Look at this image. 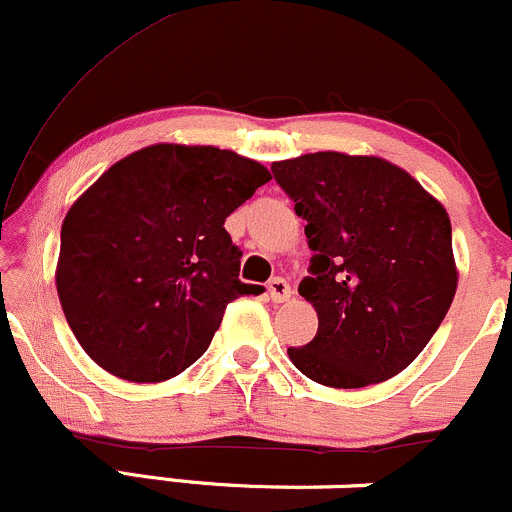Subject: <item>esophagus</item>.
<instances>
[{"label": "esophagus", "mask_w": 512, "mask_h": 512, "mask_svg": "<svg viewBox=\"0 0 512 512\" xmlns=\"http://www.w3.org/2000/svg\"><path fill=\"white\" fill-rule=\"evenodd\" d=\"M267 291H269V298H272L274 303H284V301H289V298H291L289 281L281 279V276H274V279L269 281Z\"/></svg>", "instance_id": "34e87169"}]
</instances>
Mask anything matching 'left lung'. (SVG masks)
<instances>
[{
  "instance_id": "obj_1",
  "label": "left lung",
  "mask_w": 512,
  "mask_h": 512,
  "mask_svg": "<svg viewBox=\"0 0 512 512\" xmlns=\"http://www.w3.org/2000/svg\"><path fill=\"white\" fill-rule=\"evenodd\" d=\"M274 180L308 221L317 334L293 366L315 383H383L424 351L457 291L448 211L407 170L378 156L317 151L272 163Z\"/></svg>"
}]
</instances>
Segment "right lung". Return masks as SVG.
<instances>
[{"label": "right lung", "instance_id": "add662e5", "mask_svg": "<svg viewBox=\"0 0 512 512\" xmlns=\"http://www.w3.org/2000/svg\"><path fill=\"white\" fill-rule=\"evenodd\" d=\"M272 180L216 146L154 144L93 182L62 223L57 293L81 349L129 383L190 368L226 305L262 291L238 279L243 252L223 228Z\"/></svg>", "mask_w": 512, "mask_h": 512}]
</instances>
